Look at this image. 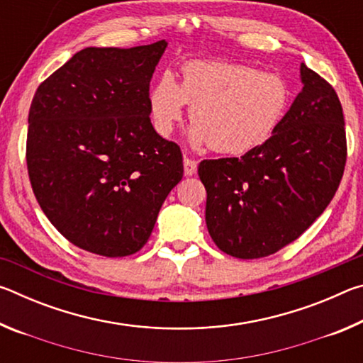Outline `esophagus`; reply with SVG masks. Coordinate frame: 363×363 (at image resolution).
<instances>
[{
  "label": "esophagus",
  "mask_w": 363,
  "mask_h": 363,
  "mask_svg": "<svg viewBox=\"0 0 363 363\" xmlns=\"http://www.w3.org/2000/svg\"><path fill=\"white\" fill-rule=\"evenodd\" d=\"M184 173L187 176H194L196 173V162L192 158H184Z\"/></svg>",
  "instance_id": "34e87169"
}]
</instances>
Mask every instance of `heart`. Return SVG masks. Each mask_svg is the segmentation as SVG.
<instances>
[{
    "mask_svg": "<svg viewBox=\"0 0 363 363\" xmlns=\"http://www.w3.org/2000/svg\"><path fill=\"white\" fill-rule=\"evenodd\" d=\"M181 83L169 70L149 96L155 131L168 138L190 106V140L224 155H245L262 147L279 130L290 106V86L280 75L255 67L216 60H187Z\"/></svg>",
    "mask_w": 363,
    "mask_h": 363,
    "instance_id": "obj_1",
    "label": "heart"
}]
</instances>
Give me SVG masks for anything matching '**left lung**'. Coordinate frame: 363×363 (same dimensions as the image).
Listing matches in <instances>:
<instances>
[{"instance_id": "8db88e82", "label": "left lung", "mask_w": 363, "mask_h": 363, "mask_svg": "<svg viewBox=\"0 0 363 363\" xmlns=\"http://www.w3.org/2000/svg\"><path fill=\"white\" fill-rule=\"evenodd\" d=\"M303 91L266 144L243 157L203 160L206 227L225 255L256 259L296 240L333 199L346 167L341 102L301 64Z\"/></svg>"}]
</instances>
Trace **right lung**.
Wrapping results in <instances>:
<instances>
[{
  "instance_id": "add662e5",
  "label": "right lung",
  "mask_w": 363,
  "mask_h": 363,
  "mask_svg": "<svg viewBox=\"0 0 363 363\" xmlns=\"http://www.w3.org/2000/svg\"><path fill=\"white\" fill-rule=\"evenodd\" d=\"M167 45L84 48L33 96L30 184L51 224L89 253H138L182 179L181 147L150 123V79Z\"/></svg>"
}]
</instances>
